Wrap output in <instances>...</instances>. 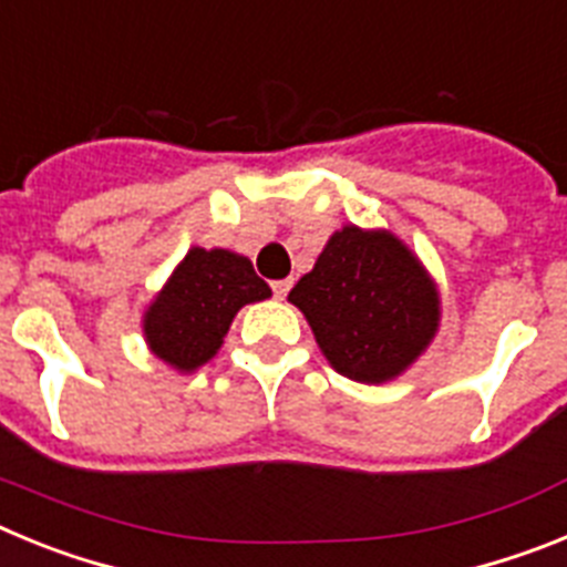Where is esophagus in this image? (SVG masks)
I'll list each match as a JSON object with an SVG mask.
<instances>
[{
    "label": "esophagus",
    "mask_w": 567,
    "mask_h": 567,
    "mask_svg": "<svg viewBox=\"0 0 567 567\" xmlns=\"http://www.w3.org/2000/svg\"><path fill=\"white\" fill-rule=\"evenodd\" d=\"M289 289H292V278H284V280H272V292H275V298H287L289 295Z\"/></svg>",
    "instance_id": "34e87169"
}]
</instances>
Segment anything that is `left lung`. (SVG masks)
Returning <instances> with one entry per match:
<instances>
[{
	"label": "left lung",
	"mask_w": 567,
	"mask_h": 567,
	"mask_svg": "<svg viewBox=\"0 0 567 567\" xmlns=\"http://www.w3.org/2000/svg\"><path fill=\"white\" fill-rule=\"evenodd\" d=\"M289 300L307 315L329 363L358 383L400 374L437 332L440 300L409 249L389 233L343 227Z\"/></svg>",
	"instance_id": "obj_1"
}]
</instances>
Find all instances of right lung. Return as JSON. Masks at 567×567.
I'll use <instances>...</instances> for the list:
<instances>
[{"label":"right lung","mask_w":567,"mask_h":567,"mask_svg":"<svg viewBox=\"0 0 567 567\" xmlns=\"http://www.w3.org/2000/svg\"><path fill=\"white\" fill-rule=\"evenodd\" d=\"M272 295L247 258L227 249H189L144 318L147 343L169 365L193 372L207 363L235 312Z\"/></svg>","instance_id":"add662e5"}]
</instances>
